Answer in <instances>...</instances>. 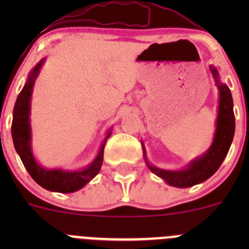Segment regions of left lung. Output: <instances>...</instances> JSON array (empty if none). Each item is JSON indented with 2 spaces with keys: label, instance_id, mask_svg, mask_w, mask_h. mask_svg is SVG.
Here are the masks:
<instances>
[{
  "label": "left lung",
  "instance_id": "1",
  "mask_svg": "<svg viewBox=\"0 0 249 249\" xmlns=\"http://www.w3.org/2000/svg\"><path fill=\"white\" fill-rule=\"evenodd\" d=\"M210 70L215 80V85L219 90V106H218V117L215 122L217 127H215L214 139L207 152L190 161V164L185 169L179 170V171H169V170L152 166L148 162L145 158V149L142 143L143 155L150 171L155 173L158 177L162 178L167 184L172 187L188 188L205 182L217 172L231 145L233 134H235V115H233L231 92L228 85L223 84L219 80L217 69L210 66Z\"/></svg>",
  "mask_w": 249,
  "mask_h": 249
}]
</instances>
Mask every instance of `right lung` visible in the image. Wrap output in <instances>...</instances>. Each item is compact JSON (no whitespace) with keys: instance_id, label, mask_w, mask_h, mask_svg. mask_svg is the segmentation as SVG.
Masks as SVG:
<instances>
[{"instance_id":"1","label":"right lung","mask_w":249,"mask_h":249,"mask_svg":"<svg viewBox=\"0 0 249 249\" xmlns=\"http://www.w3.org/2000/svg\"><path fill=\"white\" fill-rule=\"evenodd\" d=\"M44 59H42L30 72L27 82L18 95V99L13 110V122H12V137L14 148L19 154L25 169L30 173L34 180L42 188L57 193H73L82 189L89 183L102 166L104 161V148L106 141L110 136V130L102 143L100 152L94 161L80 171H64V170H48L37 164L31 149V126H30V102H31L32 88L35 80L38 76Z\"/></svg>"}]
</instances>
